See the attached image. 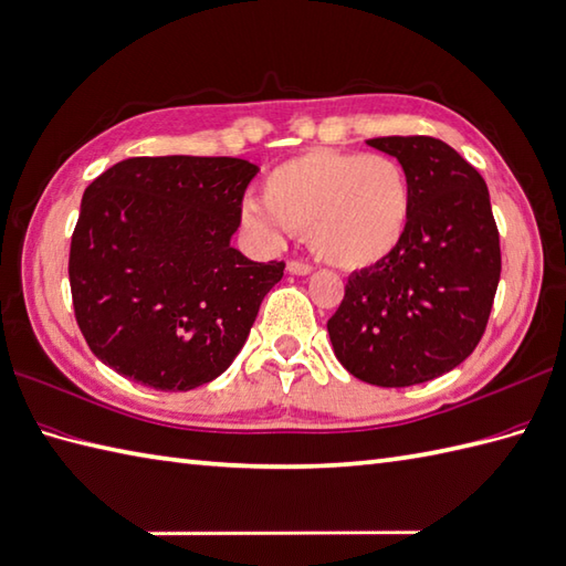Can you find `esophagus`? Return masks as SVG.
<instances>
[{"label":"esophagus","mask_w":566,"mask_h":566,"mask_svg":"<svg viewBox=\"0 0 566 566\" xmlns=\"http://www.w3.org/2000/svg\"><path fill=\"white\" fill-rule=\"evenodd\" d=\"M286 272H289V274H298V277H304V274H311V272H313V268L308 265V262L289 260V262H286Z\"/></svg>","instance_id":"esophagus-1"}]
</instances>
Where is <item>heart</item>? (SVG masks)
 Masks as SVG:
<instances>
[{
  "label": "heart",
  "instance_id": "obj_1",
  "mask_svg": "<svg viewBox=\"0 0 566 566\" xmlns=\"http://www.w3.org/2000/svg\"><path fill=\"white\" fill-rule=\"evenodd\" d=\"M241 217L262 241L304 233L321 260L364 270L398 251L412 219V186L388 154L313 149L272 168L262 202L248 200Z\"/></svg>",
  "mask_w": 566,
  "mask_h": 566
}]
</instances>
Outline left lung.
Listing matches in <instances>:
<instances>
[{
  "mask_svg": "<svg viewBox=\"0 0 566 566\" xmlns=\"http://www.w3.org/2000/svg\"><path fill=\"white\" fill-rule=\"evenodd\" d=\"M405 166L412 219L398 251L349 274L327 321L335 357L380 388L437 378L465 361L488 327L502 251L488 182L433 137H376Z\"/></svg>",
  "mask_w": 566,
  "mask_h": 566,
  "instance_id": "left-lung-1",
  "label": "left lung"
}]
</instances>
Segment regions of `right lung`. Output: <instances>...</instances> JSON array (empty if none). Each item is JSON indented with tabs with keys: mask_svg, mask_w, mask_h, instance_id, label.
Instances as JSON below:
<instances>
[{
	"mask_svg": "<svg viewBox=\"0 0 566 566\" xmlns=\"http://www.w3.org/2000/svg\"><path fill=\"white\" fill-rule=\"evenodd\" d=\"M258 166L135 156L84 190L70 248L76 325L120 376L192 390L229 369L284 262L231 245Z\"/></svg>",
	"mask_w": 566,
	"mask_h": 566,
	"instance_id": "obj_1",
	"label": "right lung"
}]
</instances>
